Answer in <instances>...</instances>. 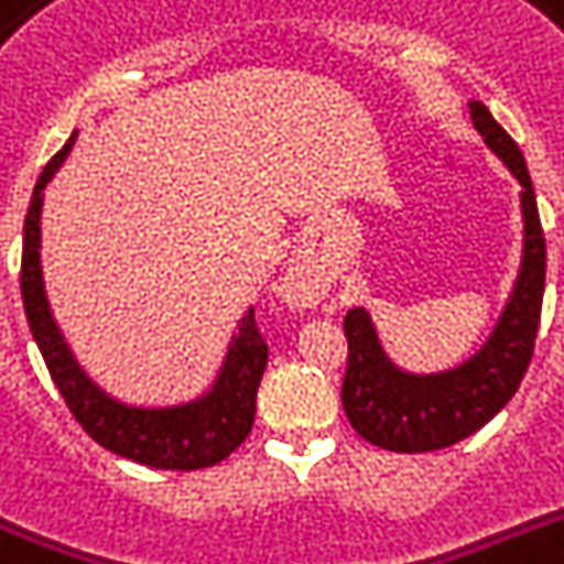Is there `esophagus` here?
Listing matches in <instances>:
<instances>
[{
    "label": "esophagus",
    "mask_w": 564,
    "mask_h": 564,
    "mask_svg": "<svg viewBox=\"0 0 564 564\" xmlns=\"http://www.w3.org/2000/svg\"><path fill=\"white\" fill-rule=\"evenodd\" d=\"M281 295L292 307H313L318 304V286L304 269H290L281 281Z\"/></svg>",
    "instance_id": "esophagus-1"
}]
</instances>
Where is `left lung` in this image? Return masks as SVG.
<instances>
[{
  "instance_id": "left-lung-1",
  "label": "left lung",
  "mask_w": 564,
  "mask_h": 564,
  "mask_svg": "<svg viewBox=\"0 0 564 564\" xmlns=\"http://www.w3.org/2000/svg\"><path fill=\"white\" fill-rule=\"evenodd\" d=\"M471 122L512 178L521 184L524 246L521 265L507 304L491 327L489 339L459 366L442 371H406L380 343L369 307H354L345 316L348 371L343 406L351 427L371 445L394 454H424L463 442L489 424L521 386L533 360L535 334L544 299V234L535 189L524 154L498 126L482 101L471 99Z\"/></svg>"
}]
</instances>
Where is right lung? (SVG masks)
<instances>
[{
	"label": "right lung",
	"mask_w": 564,
	"mask_h": 564,
	"mask_svg": "<svg viewBox=\"0 0 564 564\" xmlns=\"http://www.w3.org/2000/svg\"><path fill=\"white\" fill-rule=\"evenodd\" d=\"M75 137L78 131H73L64 149L40 172L25 213L20 290L31 336L75 421L105 451L163 471H195L221 463L251 433L257 386L269 360V348L257 330L254 310H248L237 322V330L230 334L228 351L221 357L213 383L195 398L178 403H131L101 389L78 362L52 313L46 281H43V257H40V242H43L40 216H43V195L48 181L55 178L69 158Z\"/></svg>",
	"instance_id": "add662e5"
}]
</instances>
